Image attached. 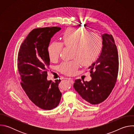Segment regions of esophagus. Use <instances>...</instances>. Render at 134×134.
Masks as SVG:
<instances>
[{
  "label": "esophagus",
  "mask_w": 134,
  "mask_h": 134,
  "mask_svg": "<svg viewBox=\"0 0 134 134\" xmlns=\"http://www.w3.org/2000/svg\"><path fill=\"white\" fill-rule=\"evenodd\" d=\"M68 80V81H69L70 83H71L72 84H73V83H74V80H73V79L69 78Z\"/></svg>",
  "instance_id": "34e87169"
}]
</instances>
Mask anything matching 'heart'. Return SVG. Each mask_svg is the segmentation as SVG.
Masks as SVG:
<instances>
[{
  "mask_svg": "<svg viewBox=\"0 0 134 134\" xmlns=\"http://www.w3.org/2000/svg\"><path fill=\"white\" fill-rule=\"evenodd\" d=\"M63 46L71 49L72 60L62 63L59 66L61 72L66 75H73L79 68L81 63L89 65L97 59L102 47V38L97 34L80 29H70L63 35L62 43L53 42L48 47V51L51 62L58 59Z\"/></svg>",
  "mask_w": 134,
  "mask_h": 134,
  "instance_id": "heart-1",
  "label": "heart"
}]
</instances>
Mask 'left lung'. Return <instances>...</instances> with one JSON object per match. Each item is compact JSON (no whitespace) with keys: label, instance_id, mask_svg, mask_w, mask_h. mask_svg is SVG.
<instances>
[{"label":"left lung","instance_id":"8db88e82","mask_svg":"<svg viewBox=\"0 0 134 134\" xmlns=\"http://www.w3.org/2000/svg\"><path fill=\"white\" fill-rule=\"evenodd\" d=\"M103 47L98 59L90 67V81H75L74 87L86 103L98 104L104 101L115 85L119 69L117 48L112 35H102Z\"/></svg>","mask_w":134,"mask_h":134}]
</instances>
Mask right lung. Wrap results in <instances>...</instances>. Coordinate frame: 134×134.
Segmentation results:
<instances>
[{
	"instance_id": "right-lung-1",
	"label": "right lung",
	"mask_w": 134,
	"mask_h": 134,
	"mask_svg": "<svg viewBox=\"0 0 134 134\" xmlns=\"http://www.w3.org/2000/svg\"><path fill=\"white\" fill-rule=\"evenodd\" d=\"M60 30L59 27L33 30L18 52L17 67L22 87L31 101L44 110L57 107L62 95L58 87L60 80L48 81L47 70L50 65L48 49L51 39Z\"/></svg>"
}]
</instances>
